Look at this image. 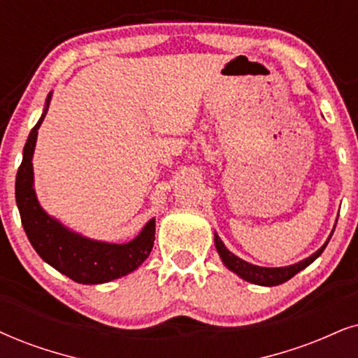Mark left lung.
Returning <instances> with one entry per match:
<instances>
[{"label": "left lung", "mask_w": 358, "mask_h": 358, "mask_svg": "<svg viewBox=\"0 0 358 358\" xmlns=\"http://www.w3.org/2000/svg\"><path fill=\"white\" fill-rule=\"evenodd\" d=\"M215 246L216 250H218L220 257L223 259L226 268L231 269L233 273H236L239 278H243L244 280H250L252 284H259V286H278V284H282L294 278L299 271L307 268L312 261L317 259V257L322 255L327 243H325L319 251H315L314 255L307 257V259L297 262V264L287 266V268H259V266L250 264V262L239 259V257L234 256L231 251L226 250V246L218 238V234H215Z\"/></svg>", "instance_id": "8db88e82"}]
</instances>
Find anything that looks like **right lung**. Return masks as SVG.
<instances>
[{
  "instance_id": "add662e5",
  "label": "right lung",
  "mask_w": 358,
  "mask_h": 358,
  "mask_svg": "<svg viewBox=\"0 0 358 358\" xmlns=\"http://www.w3.org/2000/svg\"><path fill=\"white\" fill-rule=\"evenodd\" d=\"M49 102L51 96H48V106ZM46 114L48 108L31 130L16 175V203L26 236L36 252L48 264L76 282L102 284L132 273L150 255L155 239V220L148 221L143 231L127 244L90 241L87 238L67 231L56 220L49 218L36 200L31 160L38 138V129Z\"/></svg>"
}]
</instances>
